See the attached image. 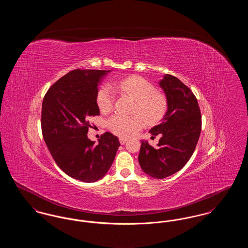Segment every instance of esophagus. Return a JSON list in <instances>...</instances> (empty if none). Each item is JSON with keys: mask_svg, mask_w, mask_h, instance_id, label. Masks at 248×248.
I'll return each mask as SVG.
<instances>
[{"mask_svg": "<svg viewBox=\"0 0 248 248\" xmlns=\"http://www.w3.org/2000/svg\"><path fill=\"white\" fill-rule=\"evenodd\" d=\"M119 141H120V143H121L122 145H124V144H125V143H126L127 140H126V139H124V138H120V139H119Z\"/></svg>", "mask_w": 248, "mask_h": 248, "instance_id": "esophagus-1", "label": "esophagus"}]
</instances>
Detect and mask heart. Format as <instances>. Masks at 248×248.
Segmentation results:
<instances>
[{
	"mask_svg": "<svg viewBox=\"0 0 248 248\" xmlns=\"http://www.w3.org/2000/svg\"><path fill=\"white\" fill-rule=\"evenodd\" d=\"M116 89L136 99L134 114L124 116L115 113L107 121L109 130L119 137H129L145 126L146 122L154 124L164 118L167 111L165 95L155 91V86L140 76H130L114 84ZM115 94L111 87L105 85L96 94V104L100 111L108 112L114 105Z\"/></svg>",
	"mask_w": 248,
	"mask_h": 248,
	"instance_id": "1",
	"label": "heart"
}]
</instances>
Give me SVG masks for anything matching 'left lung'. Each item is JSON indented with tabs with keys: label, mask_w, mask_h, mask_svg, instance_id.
Listing matches in <instances>:
<instances>
[{
	"label": "left lung",
	"mask_w": 248,
	"mask_h": 248,
	"mask_svg": "<svg viewBox=\"0 0 248 248\" xmlns=\"http://www.w3.org/2000/svg\"><path fill=\"white\" fill-rule=\"evenodd\" d=\"M165 91L168 109L163 122L151 129L161 136L156 148L141 141L139 163L150 177L165 178L188 163L199 140L202 116L196 96L177 77L165 74L159 83Z\"/></svg>",
	"instance_id": "left-lung-1"
}]
</instances>
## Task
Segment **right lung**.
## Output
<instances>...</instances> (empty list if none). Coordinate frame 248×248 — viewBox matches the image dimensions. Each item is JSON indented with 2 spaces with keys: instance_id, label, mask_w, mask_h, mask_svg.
I'll list each match as a JSON object with an SVG mask.
<instances>
[{
  "instance_id": "1",
  "label": "right lung",
  "mask_w": 248,
  "mask_h": 248,
  "mask_svg": "<svg viewBox=\"0 0 248 248\" xmlns=\"http://www.w3.org/2000/svg\"><path fill=\"white\" fill-rule=\"evenodd\" d=\"M109 71H70L48 89L42 105V133L59 168L83 182H94L106 175L120 142L109 132L98 144L87 138L88 118L99 115L97 85Z\"/></svg>"
}]
</instances>
